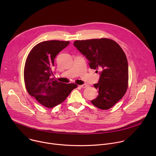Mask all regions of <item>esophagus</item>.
<instances>
[{
	"mask_svg": "<svg viewBox=\"0 0 156 156\" xmlns=\"http://www.w3.org/2000/svg\"><path fill=\"white\" fill-rule=\"evenodd\" d=\"M88 86H89V85H87V84H82V85L80 86V87H82V88H85V87H88Z\"/></svg>",
	"mask_w": 156,
	"mask_h": 156,
	"instance_id": "1",
	"label": "esophagus"
}]
</instances>
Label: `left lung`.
Masks as SVG:
<instances>
[{"label":"left lung","instance_id":"8db88e82","mask_svg":"<svg viewBox=\"0 0 156 156\" xmlns=\"http://www.w3.org/2000/svg\"><path fill=\"white\" fill-rule=\"evenodd\" d=\"M73 45L88 60L91 69L100 70L99 82L94 84L99 94L91 103L102 110L111 108L127 90L128 65L125 52L115 41L107 38L75 41Z\"/></svg>","mask_w":156,"mask_h":156}]
</instances>
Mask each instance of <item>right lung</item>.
<instances>
[{"instance_id": "add662e5", "label": "right lung", "mask_w": 156, "mask_h": 156, "mask_svg": "<svg viewBox=\"0 0 156 156\" xmlns=\"http://www.w3.org/2000/svg\"><path fill=\"white\" fill-rule=\"evenodd\" d=\"M69 44V41H44L35 46L27 57L24 69L27 90L44 107L52 108L61 104L77 87L75 83L66 84L52 78L54 59Z\"/></svg>"}]
</instances>
